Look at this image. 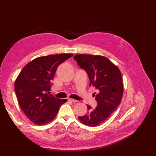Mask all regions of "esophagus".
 <instances>
[{
	"instance_id": "esophagus-1",
	"label": "esophagus",
	"mask_w": 156,
	"mask_h": 156,
	"mask_svg": "<svg viewBox=\"0 0 156 156\" xmlns=\"http://www.w3.org/2000/svg\"><path fill=\"white\" fill-rule=\"evenodd\" d=\"M69 101L72 102H78V101H76V100H75V99H73V98H69Z\"/></svg>"
}]
</instances>
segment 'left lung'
Here are the masks:
<instances>
[{
    "mask_svg": "<svg viewBox=\"0 0 156 156\" xmlns=\"http://www.w3.org/2000/svg\"><path fill=\"white\" fill-rule=\"evenodd\" d=\"M78 66L87 71L90 87L98 90L95 99L97 107L78 119L89 127H96L105 122L120 104L123 94V82L120 69L104 56L77 54L74 56Z\"/></svg>",
    "mask_w": 156,
    "mask_h": 156,
    "instance_id": "1",
    "label": "left lung"
}]
</instances>
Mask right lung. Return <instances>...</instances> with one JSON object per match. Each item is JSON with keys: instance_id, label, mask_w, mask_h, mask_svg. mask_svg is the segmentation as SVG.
Listing matches in <instances>:
<instances>
[{"instance_id": "1", "label": "right lung", "mask_w": 156, "mask_h": 156, "mask_svg": "<svg viewBox=\"0 0 156 156\" xmlns=\"http://www.w3.org/2000/svg\"><path fill=\"white\" fill-rule=\"evenodd\" d=\"M73 55L41 56L29 62L19 73L15 83L16 98L23 112L34 124L44 125L52 121L59 107L67 101L54 97L49 91L58 66Z\"/></svg>"}]
</instances>
